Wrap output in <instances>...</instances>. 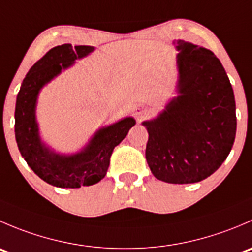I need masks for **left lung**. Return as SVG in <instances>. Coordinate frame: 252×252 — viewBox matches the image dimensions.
<instances>
[{
	"instance_id": "1",
	"label": "left lung",
	"mask_w": 252,
	"mask_h": 252,
	"mask_svg": "<svg viewBox=\"0 0 252 252\" xmlns=\"http://www.w3.org/2000/svg\"><path fill=\"white\" fill-rule=\"evenodd\" d=\"M179 93L149 131L146 161L158 180L197 183L215 173L236 131L233 88L220 60L204 47L177 41Z\"/></svg>"
}]
</instances>
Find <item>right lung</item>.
Returning <instances> with one entry per match:
<instances>
[{
    "mask_svg": "<svg viewBox=\"0 0 252 252\" xmlns=\"http://www.w3.org/2000/svg\"><path fill=\"white\" fill-rule=\"evenodd\" d=\"M93 50L91 46L73 47L72 44L51 48L28 72L17 96L14 131L18 149L35 174L58 188L75 189L100 182L110 167L113 149L121 144L129 129L135 124V121L129 117L101 129L84 151L73 156L53 154L40 141L35 122L39 90L77 58L84 57Z\"/></svg>",
    "mask_w": 252,
    "mask_h": 252,
    "instance_id": "add662e5",
    "label": "right lung"
}]
</instances>
